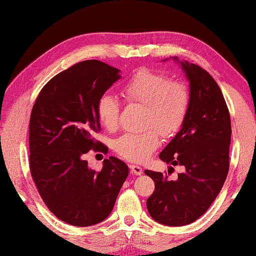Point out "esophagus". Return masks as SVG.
Returning <instances> with one entry per match:
<instances>
[{
    "label": "esophagus",
    "instance_id": "esophagus-1",
    "mask_svg": "<svg viewBox=\"0 0 256 256\" xmlns=\"http://www.w3.org/2000/svg\"><path fill=\"white\" fill-rule=\"evenodd\" d=\"M130 168H131V170H132V172L134 174V175L140 176V175H142V174H143V170H142V167H140V166L130 165Z\"/></svg>",
    "mask_w": 256,
    "mask_h": 256
}]
</instances>
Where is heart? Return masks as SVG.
<instances>
[{
    "label": "heart",
    "mask_w": 256,
    "mask_h": 256,
    "mask_svg": "<svg viewBox=\"0 0 256 256\" xmlns=\"http://www.w3.org/2000/svg\"><path fill=\"white\" fill-rule=\"evenodd\" d=\"M122 94L130 102L148 106L146 128L156 126L164 135L178 131L189 106L186 86L177 81H170L165 74L148 68L138 70L124 84ZM96 112L106 128H116L120 102L113 94L106 92L100 96ZM160 143V133L153 128L143 133H125L114 140L113 148L126 160L143 162L158 148Z\"/></svg>",
    "instance_id": "obj_1"
}]
</instances>
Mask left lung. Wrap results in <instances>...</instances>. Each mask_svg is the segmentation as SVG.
<instances>
[{
	"mask_svg": "<svg viewBox=\"0 0 256 256\" xmlns=\"http://www.w3.org/2000/svg\"><path fill=\"white\" fill-rule=\"evenodd\" d=\"M189 82V106L180 126L160 158L184 170L177 179L146 170L155 190L146 206L156 222L170 226L192 224L209 209L229 172L231 120L224 94L214 79L194 64L180 62ZM168 60V59H164Z\"/></svg>",
	"mask_w": 256,
	"mask_h": 256,
	"instance_id": "obj_1",
	"label": "left lung"
}]
</instances>
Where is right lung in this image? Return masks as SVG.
Masks as SVG:
<instances>
[{
    "mask_svg": "<svg viewBox=\"0 0 256 256\" xmlns=\"http://www.w3.org/2000/svg\"><path fill=\"white\" fill-rule=\"evenodd\" d=\"M120 70L99 60H84L44 86L30 120V168L42 199L58 219L74 226L99 224L108 214L128 175L116 157L103 160L100 172L84 155L96 148L100 130L96 106L118 81Z\"/></svg>",
    "mask_w": 256,
    "mask_h": 256,
    "instance_id": "1",
    "label": "right lung"
}]
</instances>
